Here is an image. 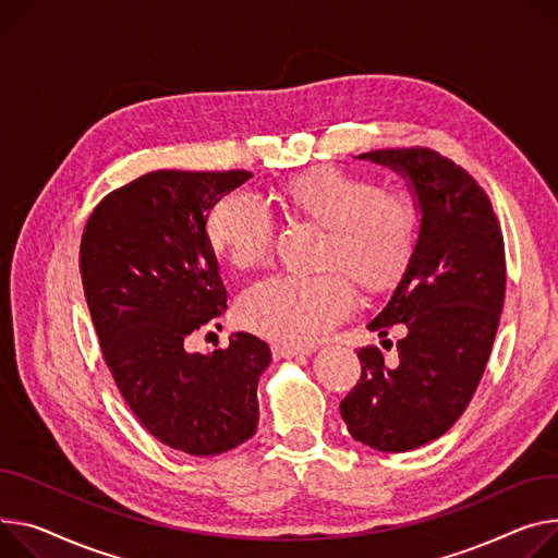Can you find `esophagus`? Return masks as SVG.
<instances>
[{"label": "esophagus", "mask_w": 558, "mask_h": 558, "mask_svg": "<svg viewBox=\"0 0 558 558\" xmlns=\"http://www.w3.org/2000/svg\"><path fill=\"white\" fill-rule=\"evenodd\" d=\"M314 350H316L314 345H295V343H278L274 348L278 356H305V354H312Z\"/></svg>", "instance_id": "esophagus-1"}]
</instances>
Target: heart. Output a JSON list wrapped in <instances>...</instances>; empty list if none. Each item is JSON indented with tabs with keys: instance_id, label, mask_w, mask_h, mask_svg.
Segmentation results:
<instances>
[{
	"instance_id": "1",
	"label": "heart",
	"mask_w": 558,
	"mask_h": 558,
	"mask_svg": "<svg viewBox=\"0 0 558 558\" xmlns=\"http://www.w3.org/2000/svg\"><path fill=\"white\" fill-rule=\"evenodd\" d=\"M278 199L325 227L320 265L329 269L312 276L274 274L253 282L240 295L238 318L265 337L312 343L350 312L354 291L347 275L367 291L401 276L415 248L417 213L411 199L384 193L375 179L337 166L284 181ZM274 233L271 210L246 191L219 197L206 217L208 242L238 269L263 263Z\"/></svg>"
}]
</instances>
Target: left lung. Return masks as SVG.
<instances>
[{"mask_svg":"<svg viewBox=\"0 0 558 558\" xmlns=\"http://www.w3.org/2000/svg\"><path fill=\"white\" fill-rule=\"evenodd\" d=\"M361 159L408 177L422 225L395 291L367 323L381 337L405 329L397 361L359 348L361 377L341 417L365 447L403 453L447 433L485 375L505 303V242L487 193L456 161L420 145Z\"/></svg>","mask_w":558,"mask_h":558,"instance_id":"8db88e82","label":"left lung"}]
</instances>
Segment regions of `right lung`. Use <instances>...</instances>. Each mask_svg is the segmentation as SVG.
Here are the masks:
<instances>
[{"mask_svg":"<svg viewBox=\"0 0 558 558\" xmlns=\"http://www.w3.org/2000/svg\"><path fill=\"white\" fill-rule=\"evenodd\" d=\"M253 174L155 170L100 199L81 240V276L102 359L125 403L166 447L227 453L257 428L269 345L238 331L213 354L189 333L227 310L206 217Z\"/></svg>","mask_w":558,"mask_h":558,"instance_id":"obj_1","label":"right lung"}]
</instances>
